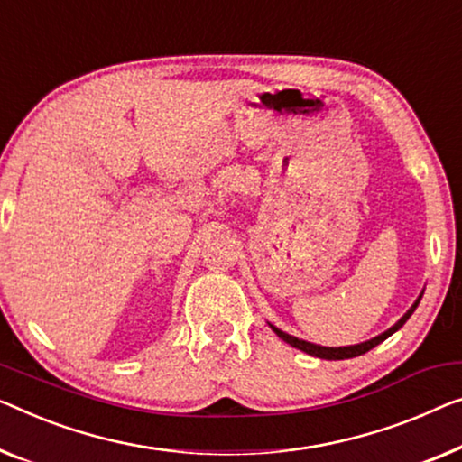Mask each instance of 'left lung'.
<instances>
[{
    "label": "left lung",
    "instance_id": "8db88e82",
    "mask_svg": "<svg viewBox=\"0 0 462 462\" xmlns=\"http://www.w3.org/2000/svg\"><path fill=\"white\" fill-rule=\"evenodd\" d=\"M419 300L421 299H417V302L415 305H412L407 313H404V318L396 323V326H392L388 332H383L382 336H375V338H371V340H367V342H363V344H355V346H344V348H326V346H318V344H311V342H305V340H299V338H294V336H291V334H286V332H282V329H278V328H273L272 326V329L275 334L280 336L282 340H286L288 344H291V346H294V348H299V350H302V353H307V355H313V356H319V359H328V361H340V359H353V356H359V355H363V353H367V350H371L374 346H377V344L380 342H383L385 338H388V336H392L396 332L398 328H402L404 326V321H407L411 315H412V311H415L417 309V305H419Z\"/></svg>",
    "mask_w": 462,
    "mask_h": 462
}]
</instances>
